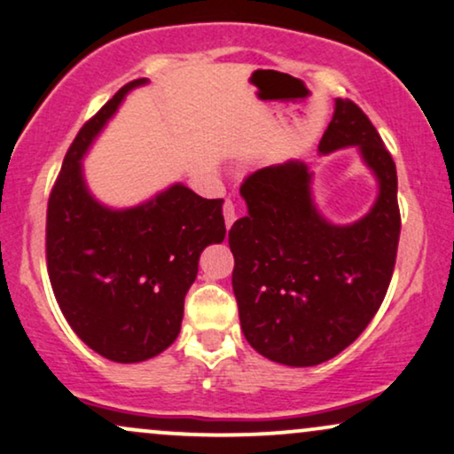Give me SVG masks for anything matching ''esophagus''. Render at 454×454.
I'll use <instances>...</instances> for the list:
<instances>
[{
    "label": "esophagus",
    "instance_id": "1",
    "mask_svg": "<svg viewBox=\"0 0 454 454\" xmlns=\"http://www.w3.org/2000/svg\"><path fill=\"white\" fill-rule=\"evenodd\" d=\"M223 220H226V228H231L237 220V205L232 200H223Z\"/></svg>",
    "mask_w": 454,
    "mask_h": 454
}]
</instances>
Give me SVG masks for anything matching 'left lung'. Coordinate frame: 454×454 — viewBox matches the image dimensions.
<instances>
[{"label": "left lung", "mask_w": 454, "mask_h": 454, "mask_svg": "<svg viewBox=\"0 0 454 454\" xmlns=\"http://www.w3.org/2000/svg\"><path fill=\"white\" fill-rule=\"evenodd\" d=\"M354 146L377 180L369 214L333 223L318 209L303 160L257 169L240 186L247 215L232 223V291L249 346L286 366L331 360L366 329L392 280L400 239L398 176L369 117L335 100L318 153Z\"/></svg>", "instance_id": "8db88e82"}]
</instances>
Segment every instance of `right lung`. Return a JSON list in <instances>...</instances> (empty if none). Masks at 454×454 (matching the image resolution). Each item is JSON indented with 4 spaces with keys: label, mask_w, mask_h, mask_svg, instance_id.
Masks as SVG:
<instances>
[{
    "label": "right lung",
    "mask_w": 454,
    "mask_h": 454,
    "mask_svg": "<svg viewBox=\"0 0 454 454\" xmlns=\"http://www.w3.org/2000/svg\"><path fill=\"white\" fill-rule=\"evenodd\" d=\"M136 79L79 129L48 203L45 254L56 301L83 343L113 363H142L176 341L199 257L226 237L223 199L176 182L134 207H108L90 192L83 157Z\"/></svg>",
    "instance_id": "obj_1"
}]
</instances>
